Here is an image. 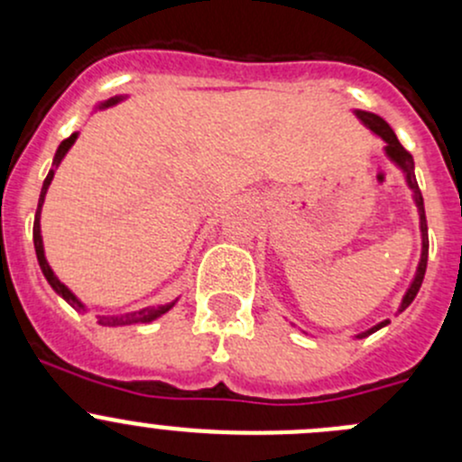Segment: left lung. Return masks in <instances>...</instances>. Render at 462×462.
Returning a JSON list of instances; mask_svg holds the SVG:
<instances>
[{"instance_id": "8db88e82", "label": "left lung", "mask_w": 462, "mask_h": 462, "mask_svg": "<svg viewBox=\"0 0 462 462\" xmlns=\"http://www.w3.org/2000/svg\"><path fill=\"white\" fill-rule=\"evenodd\" d=\"M353 114L360 118V123L365 125L366 129H371V132L375 134V136H380L382 141H384V153L386 158H389L391 162H393L395 167H398L400 171L404 174V180H407V188L411 189V197H413V203H416V209H418V217H420V239H422V250H420V261H418V268H416V274H413V282L409 283L407 292H404L402 301H400V309L398 313H402L404 309H409V304H411L413 300H416L418 291H420L422 286V279H425V270H427V254H430V236H427V217H425V201H422V194H420V188H418V180H416V174H413V156L407 152V149L402 147L398 141V136L393 134V129L389 127V123H386L384 118H380L377 114H371V111H362V109H356ZM389 324V319L380 321V324H375L374 328L365 330V333H357L356 337L362 339L366 337V335L375 333V330L384 328V326Z\"/></svg>"}]
</instances>
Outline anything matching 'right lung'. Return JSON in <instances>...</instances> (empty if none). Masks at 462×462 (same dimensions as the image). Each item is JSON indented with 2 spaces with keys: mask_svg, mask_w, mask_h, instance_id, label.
<instances>
[{
  "mask_svg": "<svg viewBox=\"0 0 462 462\" xmlns=\"http://www.w3.org/2000/svg\"><path fill=\"white\" fill-rule=\"evenodd\" d=\"M125 96H116V97H109L106 102H102V105H97V109H106V106L111 105H118L120 100H123ZM78 138V132L71 134V136L67 138V141L60 143L58 152H55L53 156V167L49 170V174H46L44 179V185H42V192H40V201H37V212H35V223H32V244H35V254H37V263H40L42 273H44L46 282L51 283V288H53L55 292H58L60 297H62L67 304H71L76 310H85V304H82L80 300H78L76 295H73L71 291H69L67 286H64L62 282H60L58 277H55V273L51 270L49 261L44 257V241H42V230H40V217H42V205H44V197L46 192H49V185L51 180H53L55 176V170H58V165L62 162V158L67 156L69 149L73 147V143H76ZM176 304L174 301H170V304H162V306H147V309H141V310H134V313H125V315H102V318H97L102 326H132V324H149V321L158 319L161 315H165L167 310L171 309V306Z\"/></svg>",
  "mask_w": 462,
  "mask_h": 462,
  "instance_id": "add662e5",
  "label": "right lung"
}]
</instances>
